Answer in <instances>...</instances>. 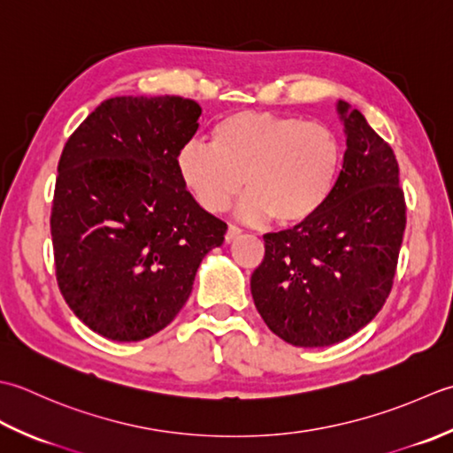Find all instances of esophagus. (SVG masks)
I'll use <instances>...</instances> for the list:
<instances>
[{"label": "esophagus", "instance_id": "1", "mask_svg": "<svg viewBox=\"0 0 453 453\" xmlns=\"http://www.w3.org/2000/svg\"><path fill=\"white\" fill-rule=\"evenodd\" d=\"M240 234H242V230L234 226V225H230L228 230H226V234H225V240H226V242H233V240H236Z\"/></svg>", "mask_w": 453, "mask_h": 453}]
</instances>
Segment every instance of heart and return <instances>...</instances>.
Masks as SVG:
<instances>
[{
    "label": "heart",
    "mask_w": 453,
    "mask_h": 453,
    "mask_svg": "<svg viewBox=\"0 0 453 453\" xmlns=\"http://www.w3.org/2000/svg\"><path fill=\"white\" fill-rule=\"evenodd\" d=\"M180 180L207 213H223L242 193L246 223L293 228L320 215L334 193L342 146L328 127L303 117L238 111L211 131V149L186 144L175 156Z\"/></svg>",
    "instance_id": "b5f03b06"
}]
</instances>
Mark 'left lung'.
Segmentation results:
<instances>
[{"label":"left lung","mask_w":453,"mask_h":453,"mask_svg":"<svg viewBox=\"0 0 453 453\" xmlns=\"http://www.w3.org/2000/svg\"><path fill=\"white\" fill-rule=\"evenodd\" d=\"M336 111L346 152L334 193L307 225L264 236V262L250 280L265 325L301 348L342 342L375 319L407 225L391 146L346 101Z\"/></svg>","instance_id":"obj_1"}]
</instances>
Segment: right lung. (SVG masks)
<instances>
[{
    "label": "right lung",
    "mask_w": 453,
    "mask_h": 453,
    "mask_svg": "<svg viewBox=\"0 0 453 453\" xmlns=\"http://www.w3.org/2000/svg\"><path fill=\"white\" fill-rule=\"evenodd\" d=\"M199 117L193 99L111 97L64 146L50 217L58 288L109 340L138 342L168 326L203 257L225 242L226 225L175 168Z\"/></svg>",
    "instance_id": "1"
}]
</instances>
